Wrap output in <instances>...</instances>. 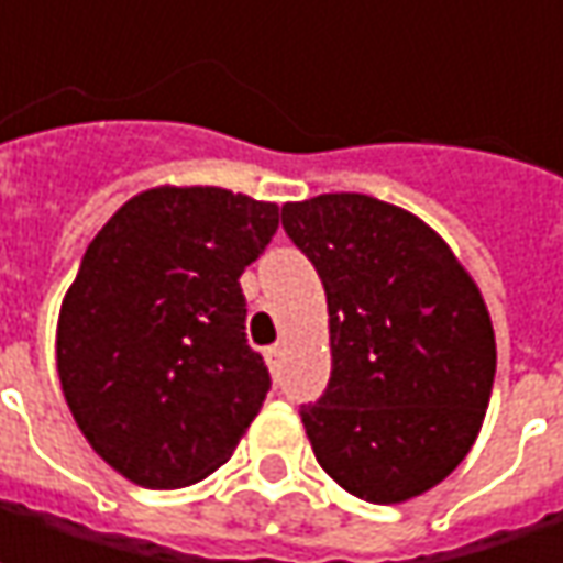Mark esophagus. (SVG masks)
<instances>
[{
    "instance_id": "obj_1",
    "label": "esophagus",
    "mask_w": 563,
    "mask_h": 563,
    "mask_svg": "<svg viewBox=\"0 0 563 563\" xmlns=\"http://www.w3.org/2000/svg\"><path fill=\"white\" fill-rule=\"evenodd\" d=\"M263 357H266V363H269L272 373H278V369H282V347H278V344L266 347V351H263Z\"/></svg>"
}]
</instances>
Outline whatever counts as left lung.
Instances as JSON below:
<instances>
[{
    "label": "left lung",
    "mask_w": 563,
    "mask_h": 563,
    "mask_svg": "<svg viewBox=\"0 0 563 563\" xmlns=\"http://www.w3.org/2000/svg\"><path fill=\"white\" fill-rule=\"evenodd\" d=\"M322 278L332 376L300 407L319 466L363 501L439 486L473 448L495 382L483 294L432 228L366 194L282 206Z\"/></svg>",
    "instance_id": "8db88e82"
}]
</instances>
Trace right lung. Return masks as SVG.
<instances>
[{
	"instance_id": "1",
	"label": "right lung",
	"mask_w": 563,
	"mask_h": 563,
	"mask_svg": "<svg viewBox=\"0 0 563 563\" xmlns=\"http://www.w3.org/2000/svg\"><path fill=\"white\" fill-rule=\"evenodd\" d=\"M278 206L222 187H153L80 260L55 332L84 439L143 488L194 486L231 457L272 388L247 344L241 272Z\"/></svg>"
}]
</instances>
